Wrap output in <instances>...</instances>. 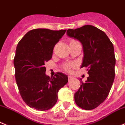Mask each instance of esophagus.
Wrapping results in <instances>:
<instances>
[{"label":"esophagus","mask_w":125,"mask_h":125,"mask_svg":"<svg viewBox=\"0 0 125 125\" xmlns=\"http://www.w3.org/2000/svg\"><path fill=\"white\" fill-rule=\"evenodd\" d=\"M73 77H72V76H71V75H68V80H71L73 79Z\"/></svg>","instance_id":"1"}]
</instances>
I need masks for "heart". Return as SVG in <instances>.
Instances as JSON below:
<instances>
[{
    "label": "heart",
    "mask_w": 125,
    "mask_h": 125,
    "mask_svg": "<svg viewBox=\"0 0 125 125\" xmlns=\"http://www.w3.org/2000/svg\"><path fill=\"white\" fill-rule=\"evenodd\" d=\"M76 66V63L75 62H70V63H67L64 66V69L66 71L68 72H72V69L74 68Z\"/></svg>",
    "instance_id": "1"
}]
</instances>
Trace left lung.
Returning <instances> with one entry per match:
<instances>
[{
    "mask_svg": "<svg viewBox=\"0 0 125 125\" xmlns=\"http://www.w3.org/2000/svg\"><path fill=\"white\" fill-rule=\"evenodd\" d=\"M67 34L82 43L84 56L82 67H86L89 77L75 93L76 104L85 110L97 107L107 97L115 78V57L112 43L103 31L91 25L75 29Z\"/></svg>",
    "mask_w": 125,
    "mask_h": 125,
    "instance_id": "left-lung-1",
    "label": "left lung"
}]
</instances>
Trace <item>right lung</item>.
<instances>
[{"label":"right lung","mask_w":125,"mask_h":125,"mask_svg":"<svg viewBox=\"0 0 125 125\" xmlns=\"http://www.w3.org/2000/svg\"><path fill=\"white\" fill-rule=\"evenodd\" d=\"M66 31L32 29L18 44L13 61L15 79L22 99L30 107L42 111L52 108L58 91L68 82L67 76L62 73L57 72L51 78L46 75L45 66Z\"/></svg>","instance_id":"add662e5"}]
</instances>
